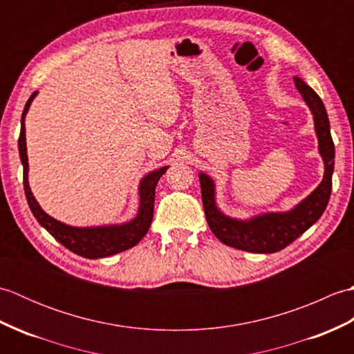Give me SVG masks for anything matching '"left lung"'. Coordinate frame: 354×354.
<instances>
[{"mask_svg":"<svg viewBox=\"0 0 354 354\" xmlns=\"http://www.w3.org/2000/svg\"><path fill=\"white\" fill-rule=\"evenodd\" d=\"M295 86L301 93L307 106L310 108L315 122V131L318 135L319 153L324 160V178L321 184L309 196L286 213H268L255 216L250 221H237L225 216L216 207L214 183L213 179L201 173L202 204L209 230L222 243L257 254H272L281 251L293 240L309 230L324 213L332 193V175L335 169V145L330 133V123L327 111L319 95L304 82L295 77Z\"/></svg>","mask_w":354,"mask_h":354,"instance_id":"left-lung-1","label":"left lung"}]
</instances>
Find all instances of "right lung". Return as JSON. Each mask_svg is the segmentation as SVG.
I'll return each instance as SVG.
<instances>
[{"instance_id": "1", "label": "right lung", "mask_w": 354, "mask_h": 354, "mask_svg": "<svg viewBox=\"0 0 354 354\" xmlns=\"http://www.w3.org/2000/svg\"><path fill=\"white\" fill-rule=\"evenodd\" d=\"M37 93L30 95L26 103V108L22 111L21 117V132L18 138L19 156L22 167H24V192L28 202V207L32 209L36 221L55 237L59 243L74 254L82 255L85 259H102L109 255L118 254L122 251L137 245L140 240L147 234L150 223L153 219V202H155V187L160 181L169 167H161L155 171H150L149 175L141 179L140 183V209L133 221L123 225H108V227H91V228H76L65 225L56 219H53L37 204L32 190L28 185V158H27V146H26V126L24 118L27 111L32 104Z\"/></svg>"}]
</instances>
